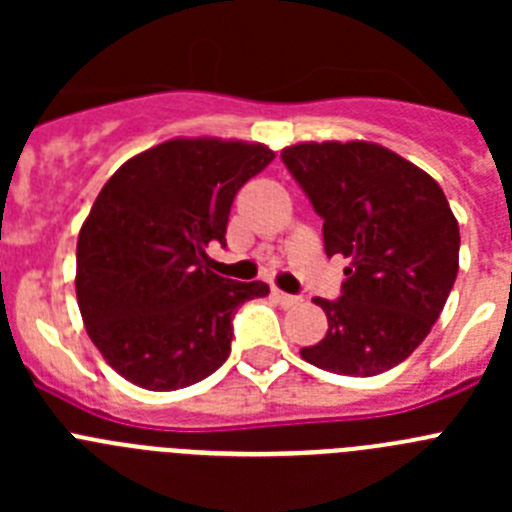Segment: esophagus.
<instances>
[{
	"label": "esophagus",
	"instance_id": "obj_1",
	"mask_svg": "<svg viewBox=\"0 0 512 512\" xmlns=\"http://www.w3.org/2000/svg\"><path fill=\"white\" fill-rule=\"evenodd\" d=\"M271 295H274V300H277L279 305H284V307H292V305H297V302H300V297L287 295V292H282V289H271Z\"/></svg>",
	"mask_w": 512,
	"mask_h": 512
}]
</instances>
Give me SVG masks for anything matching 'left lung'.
Segmentation results:
<instances>
[{
	"mask_svg": "<svg viewBox=\"0 0 512 512\" xmlns=\"http://www.w3.org/2000/svg\"><path fill=\"white\" fill-rule=\"evenodd\" d=\"M282 161L323 217L325 253L348 259L343 295L315 300L328 333L307 364L374 377L431 333L459 271V223L431 174L369 140H307Z\"/></svg>",
	"mask_w": 512,
	"mask_h": 512,
	"instance_id": "left-lung-1",
	"label": "left lung"
}]
</instances>
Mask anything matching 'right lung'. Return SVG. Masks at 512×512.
I'll return each mask as SVG.
<instances>
[{"mask_svg": "<svg viewBox=\"0 0 512 512\" xmlns=\"http://www.w3.org/2000/svg\"><path fill=\"white\" fill-rule=\"evenodd\" d=\"M271 161L264 143L171 138L107 179L79 230L76 300L120 377L169 392L228 359L235 310L269 287L217 277L207 246H225L235 192Z\"/></svg>", "mask_w": 512, "mask_h": 512, "instance_id": "add662e5", "label": "right lung"}]
</instances>
